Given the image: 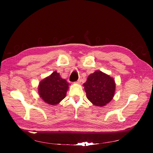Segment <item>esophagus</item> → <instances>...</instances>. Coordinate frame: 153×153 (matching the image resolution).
I'll use <instances>...</instances> for the list:
<instances>
[{
  "instance_id": "34e87169",
  "label": "esophagus",
  "mask_w": 153,
  "mask_h": 153,
  "mask_svg": "<svg viewBox=\"0 0 153 153\" xmlns=\"http://www.w3.org/2000/svg\"><path fill=\"white\" fill-rule=\"evenodd\" d=\"M81 81H82V79H81V78H79V79H78V80L76 81V83H77V84H80Z\"/></svg>"
}]
</instances>
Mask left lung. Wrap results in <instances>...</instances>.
<instances>
[{"instance_id":"left-lung-1","label":"left lung","mask_w":153,"mask_h":153,"mask_svg":"<svg viewBox=\"0 0 153 153\" xmlns=\"http://www.w3.org/2000/svg\"><path fill=\"white\" fill-rule=\"evenodd\" d=\"M84 86L87 99L96 106L106 105L114 96L115 84L114 79L100 71L91 74Z\"/></svg>"}]
</instances>
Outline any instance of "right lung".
<instances>
[{"mask_svg":"<svg viewBox=\"0 0 153 153\" xmlns=\"http://www.w3.org/2000/svg\"><path fill=\"white\" fill-rule=\"evenodd\" d=\"M68 85L69 83L62 79L57 71H54L40 82L39 94L47 103L57 105L65 98Z\"/></svg>","mask_w":153,"mask_h":153,"instance_id":"obj_1","label":"right lung"}]
</instances>
